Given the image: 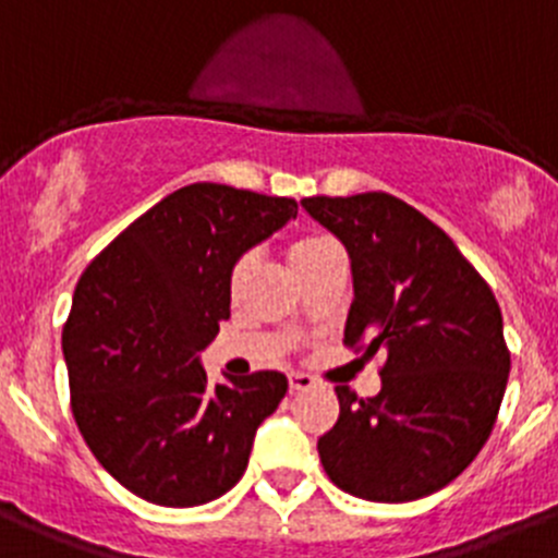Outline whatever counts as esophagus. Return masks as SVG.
Here are the masks:
<instances>
[{"label": "esophagus", "instance_id": "esophagus-1", "mask_svg": "<svg viewBox=\"0 0 558 558\" xmlns=\"http://www.w3.org/2000/svg\"><path fill=\"white\" fill-rule=\"evenodd\" d=\"M289 388H291V393H300V390L314 388V377H308V374H289Z\"/></svg>", "mask_w": 558, "mask_h": 558}]
</instances>
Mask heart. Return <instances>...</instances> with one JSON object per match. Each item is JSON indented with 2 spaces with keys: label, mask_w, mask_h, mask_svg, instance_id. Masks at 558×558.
Returning <instances> with one entry per match:
<instances>
[{
  "label": "heart",
  "mask_w": 558,
  "mask_h": 558,
  "mask_svg": "<svg viewBox=\"0 0 558 558\" xmlns=\"http://www.w3.org/2000/svg\"><path fill=\"white\" fill-rule=\"evenodd\" d=\"M286 253H289V262L291 267H294V272L300 275V280H305L308 275H314L316 269L325 267L330 258H338L341 250H338L336 242H330V239L325 236H303L294 239ZM250 269H253V255L250 253L239 255L236 262L231 264V272H228V291H231V296H239Z\"/></svg>",
  "instance_id": "1"
}]
</instances>
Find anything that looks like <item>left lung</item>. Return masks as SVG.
Returning a JSON list of instances; mask_svg holds the SVG:
<instances>
[{
  "label": "left lung",
  "instance_id": "left-lung-1",
  "mask_svg": "<svg viewBox=\"0 0 558 558\" xmlns=\"http://www.w3.org/2000/svg\"><path fill=\"white\" fill-rule=\"evenodd\" d=\"M352 258L343 347L377 357V397L336 385L319 457L336 487L402 504L437 493L487 444L509 379L496 296L446 231L388 192L305 197Z\"/></svg>",
  "mask_w": 558,
  "mask_h": 558
}]
</instances>
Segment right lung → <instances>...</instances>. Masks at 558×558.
Segmentation results:
<instances>
[{
    "mask_svg": "<svg viewBox=\"0 0 558 558\" xmlns=\"http://www.w3.org/2000/svg\"><path fill=\"white\" fill-rule=\"evenodd\" d=\"M296 217V201L190 184L87 264L62 327L71 410L118 482L159 507H201L242 478L280 372L208 385L197 363L231 316L228 272Z\"/></svg>",
    "mask_w": 558,
    "mask_h": 558,
    "instance_id": "add662e5",
    "label": "right lung"
}]
</instances>
